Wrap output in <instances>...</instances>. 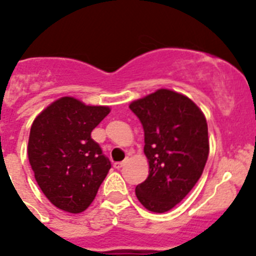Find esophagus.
Returning a JSON list of instances; mask_svg holds the SVG:
<instances>
[{
  "instance_id": "34e87169",
  "label": "esophagus",
  "mask_w": 256,
  "mask_h": 256,
  "mask_svg": "<svg viewBox=\"0 0 256 256\" xmlns=\"http://www.w3.org/2000/svg\"><path fill=\"white\" fill-rule=\"evenodd\" d=\"M126 164V159L123 160V162H115L114 166H115V168H116V169H122Z\"/></svg>"
}]
</instances>
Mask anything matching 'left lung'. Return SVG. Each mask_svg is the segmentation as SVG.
<instances>
[{
  "label": "left lung",
  "instance_id": "8db88e82",
  "mask_svg": "<svg viewBox=\"0 0 256 256\" xmlns=\"http://www.w3.org/2000/svg\"><path fill=\"white\" fill-rule=\"evenodd\" d=\"M130 108L144 130V155L150 172L136 196L154 212L180 204L200 180L209 155L204 114L188 97L158 90L133 101Z\"/></svg>",
  "mask_w": 256,
  "mask_h": 256
}]
</instances>
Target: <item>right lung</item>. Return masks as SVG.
Returning a JSON list of instances; mask_svg holds the SVG:
<instances>
[{
  "label": "right lung",
  "mask_w": 256,
  "mask_h": 256,
  "mask_svg": "<svg viewBox=\"0 0 256 256\" xmlns=\"http://www.w3.org/2000/svg\"><path fill=\"white\" fill-rule=\"evenodd\" d=\"M110 112L108 106H87L61 97L34 119L28 158L38 186L64 212H82L92 204L112 162L91 132Z\"/></svg>",
  "instance_id": "right-lung-1"
}]
</instances>
